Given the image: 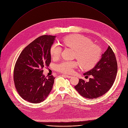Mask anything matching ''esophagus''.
Masks as SVG:
<instances>
[{"label": "esophagus", "mask_w": 128, "mask_h": 128, "mask_svg": "<svg viewBox=\"0 0 128 128\" xmlns=\"http://www.w3.org/2000/svg\"><path fill=\"white\" fill-rule=\"evenodd\" d=\"M63 76H64L66 78H72V76H68V75H63Z\"/></svg>", "instance_id": "esophagus-1"}]
</instances>
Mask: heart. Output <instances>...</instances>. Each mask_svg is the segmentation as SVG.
Wrapping results in <instances>:
<instances>
[{"instance_id":"obj_1","label":"heart","mask_w":128,"mask_h":128,"mask_svg":"<svg viewBox=\"0 0 128 128\" xmlns=\"http://www.w3.org/2000/svg\"><path fill=\"white\" fill-rule=\"evenodd\" d=\"M63 44L76 51L77 59L82 67L85 69L93 67L99 61L101 56V49L99 46L93 44L92 41L84 36L74 35L67 36L62 40ZM62 50L58 44H53L50 49L51 57L54 59L58 58ZM78 65L76 61H64L56 65L57 70L70 74Z\"/></svg>"}]
</instances>
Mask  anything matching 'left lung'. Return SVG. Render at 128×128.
Here are the masks:
<instances>
[{
  "label": "left lung",
  "mask_w": 128,
  "mask_h": 128,
  "mask_svg": "<svg viewBox=\"0 0 128 128\" xmlns=\"http://www.w3.org/2000/svg\"><path fill=\"white\" fill-rule=\"evenodd\" d=\"M117 71L118 65L115 54L109 46L94 67L84 74L87 77L91 76L89 81L86 82L84 80L80 79L74 88L84 98H97L105 94L112 88Z\"/></svg>",
  "instance_id": "left-lung-1"
}]
</instances>
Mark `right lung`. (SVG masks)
Listing matches in <instances>:
<instances>
[{
	"label": "right lung",
	"instance_id": "1",
	"mask_svg": "<svg viewBox=\"0 0 128 128\" xmlns=\"http://www.w3.org/2000/svg\"><path fill=\"white\" fill-rule=\"evenodd\" d=\"M56 36L42 35L28 44L16 63L14 80L18 93L25 100L32 103L44 101L52 88L54 78H46L44 66L51 62L50 49Z\"/></svg>",
	"mask_w": 128,
	"mask_h": 128
}]
</instances>
